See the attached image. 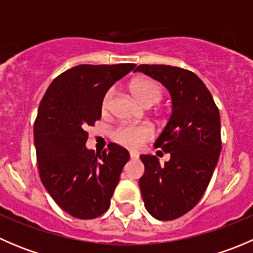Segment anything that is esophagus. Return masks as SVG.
Listing matches in <instances>:
<instances>
[{"label": "esophagus", "instance_id": "esophagus-1", "mask_svg": "<svg viewBox=\"0 0 253 253\" xmlns=\"http://www.w3.org/2000/svg\"><path fill=\"white\" fill-rule=\"evenodd\" d=\"M129 157H131V159L132 160H136V159H138V154H136V153H131V154H129Z\"/></svg>", "mask_w": 253, "mask_h": 253}]
</instances>
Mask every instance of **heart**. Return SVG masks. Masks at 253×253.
I'll return each mask as SVG.
<instances>
[{"label": "heart", "mask_w": 253, "mask_h": 253, "mask_svg": "<svg viewBox=\"0 0 253 253\" xmlns=\"http://www.w3.org/2000/svg\"><path fill=\"white\" fill-rule=\"evenodd\" d=\"M132 91L137 96L142 104L145 106H152L159 103L164 96V90L162 85L157 81L150 78H141L134 81L131 84ZM115 90L112 88L108 89L101 99L100 109L103 114H106L110 110L111 100L114 98ZM154 137V129L150 125H133V124H122L119 125L114 131L111 132L112 141L117 144L127 148L131 150L141 149L143 145Z\"/></svg>", "instance_id": "b5f03b06"}]
</instances>
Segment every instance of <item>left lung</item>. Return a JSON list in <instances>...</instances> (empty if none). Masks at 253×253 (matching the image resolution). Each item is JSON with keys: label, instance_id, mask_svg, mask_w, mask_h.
<instances>
[{"label": "left lung", "instance_id": "left-lung-1", "mask_svg": "<svg viewBox=\"0 0 253 253\" xmlns=\"http://www.w3.org/2000/svg\"><path fill=\"white\" fill-rule=\"evenodd\" d=\"M134 71L169 89L172 114L154 147L170 153L160 165L141 155L145 172L139 180L147 211L159 220H174L196 207L205 195L221 150L220 114L198 76L167 65H139Z\"/></svg>", "mask_w": 253, "mask_h": 253}]
</instances>
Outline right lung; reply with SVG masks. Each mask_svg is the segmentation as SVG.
<instances>
[{
    "mask_svg": "<svg viewBox=\"0 0 253 253\" xmlns=\"http://www.w3.org/2000/svg\"><path fill=\"white\" fill-rule=\"evenodd\" d=\"M134 63L79 65L57 76L40 101L34 144L42 185L60 208L77 219H95L110 207L125 148L109 143L103 153L88 150L89 126L101 117V99Z\"/></svg>",
    "mask_w": 253,
    "mask_h": 253,
    "instance_id": "add662e5",
    "label": "right lung"
}]
</instances>
